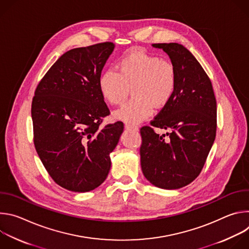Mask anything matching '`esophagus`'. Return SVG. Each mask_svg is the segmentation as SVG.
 Masks as SVG:
<instances>
[{
    "label": "esophagus",
    "instance_id": "obj_1",
    "mask_svg": "<svg viewBox=\"0 0 249 249\" xmlns=\"http://www.w3.org/2000/svg\"><path fill=\"white\" fill-rule=\"evenodd\" d=\"M125 128L129 131H138V129H139V127L137 125H134V124H131V123H126Z\"/></svg>",
    "mask_w": 249,
    "mask_h": 249
}]
</instances>
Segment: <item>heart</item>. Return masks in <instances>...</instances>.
Masks as SVG:
<instances>
[{
	"instance_id": "heart-1",
	"label": "heart",
	"mask_w": 249,
	"mask_h": 249,
	"mask_svg": "<svg viewBox=\"0 0 249 249\" xmlns=\"http://www.w3.org/2000/svg\"><path fill=\"white\" fill-rule=\"evenodd\" d=\"M116 70H105L98 78L102 98L110 105L122 104L132 89L133 100L115 112V117L129 123L148 119L157 108L165 106L176 89V69L167 59L143 51L121 57Z\"/></svg>"
}]
</instances>
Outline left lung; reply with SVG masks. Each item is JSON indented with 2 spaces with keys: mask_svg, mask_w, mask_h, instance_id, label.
I'll list each match as a JSON object with an SVG mask.
<instances>
[{
  "mask_svg": "<svg viewBox=\"0 0 249 249\" xmlns=\"http://www.w3.org/2000/svg\"><path fill=\"white\" fill-rule=\"evenodd\" d=\"M176 69V89L152 126L142 127L141 166L146 178L162 189H178L200 174L217 131V101L211 80L192 55L178 43H156ZM157 126L170 129L157 134Z\"/></svg>",
  "mask_w": 249,
  "mask_h": 249,
  "instance_id": "1",
  "label": "left lung"
}]
</instances>
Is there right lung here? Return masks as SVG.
Wrapping results in <instances>:
<instances>
[{"label":"right lung","mask_w":249,"mask_h":249,"mask_svg":"<svg viewBox=\"0 0 249 249\" xmlns=\"http://www.w3.org/2000/svg\"><path fill=\"white\" fill-rule=\"evenodd\" d=\"M113 49L112 42H103L66 52L34 92L35 150L52 179L70 191L88 192L106 179L124 129L121 121L100 127L110 112L98 78Z\"/></svg>","instance_id":"add662e5"}]
</instances>
